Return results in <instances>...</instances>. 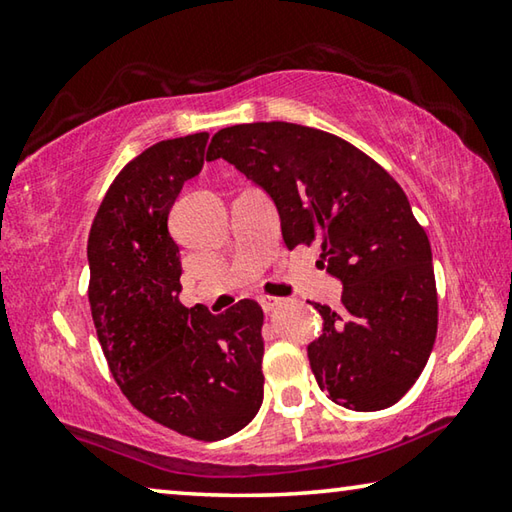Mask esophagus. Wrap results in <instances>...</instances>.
<instances>
[{
    "label": "esophagus",
    "instance_id": "esophagus-1",
    "mask_svg": "<svg viewBox=\"0 0 512 512\" xmlns=\"http://www.w3.org/2000/svg\"><path fill=\"white\" fill-rule=\"evenodd\" d=\"M282 298H275V296H259V305H262L264 311H273L282 305Z\"/></svg>",
    "mask_w": 512,
    "mask_h": 512
}]
</instances>
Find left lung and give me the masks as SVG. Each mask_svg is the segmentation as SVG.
<instances>
[{"label": "left lung", "mask_w": 512, "mask_h": 512, "mask_svg": "<svg viewBox=\"0 0 512 512\" xmlns=\"http://www.w3.org/2000/svg\"><path fill=\"white\" fill-rule=\"evenodd\" d=\"M228 160L273 198L289 250L320 244L343 282L341 311L314 307L323 334L309 366L332 402L381 411L415 384L436 341L431 246L391 173L318 128L255 121L221 128L207 160Z\"/></svg>", "instance_id": "obj_1"}]
</instances>
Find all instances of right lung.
<instances>
[{
	"label": "right lung",
	"instance_id": "obj_1",
	"mask_svg": "<svg viewBox=\"0 0 512 512\" xmlns=\"http://www.w3.org/2000/svg\"><path fill=\"white\" fill-rule=\"evenodd\" d=\"M207 133L149 146L112 180L88 239L90 309L112 377L137 411L194 440L228 438L264 400V311L185 307L169 210L203 169Z\"/></svg>",
	"mask_w": 512,
	"mask_h": 512
}]
</instances>
